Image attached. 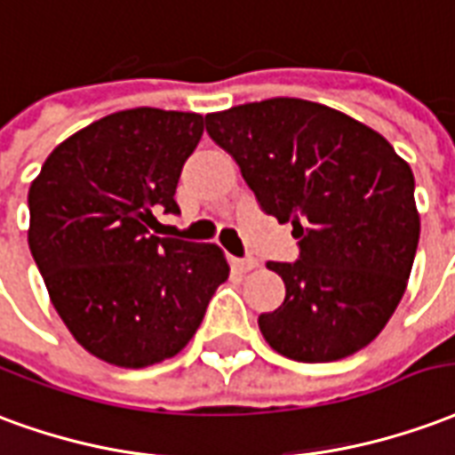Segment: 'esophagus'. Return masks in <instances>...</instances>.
Instances as JSON below:
<instances>
[{
	"label": "esophagus",
	"instance_id": "esophagus-1",
	"mask_svg": "<svg viewBox=\"0 0 455 455\" xmlns=\"http://www.w3.org/2000/svg\"><path fill=\"white\" fill-rule=\"evenodd\" d=\"M230 267L237 268L240 274H247V271H251V268L257 267V261H254V259H237V257H230Z\"/></svg>",
	"mask_w": 455,
	"mask_h": 455
}]
</instances>
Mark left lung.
Here are the masks:
<instances>
[{
  "mask_svg": "<svg viewBox=\"0 0 455 455\" xmlns=\"http://www.w3.org/2000/svg\"><path fill=\"white\" fill-rule=\"evenodd\" d=\"M257 204L291 220L296 261H268L286 283L259 315L271 349L303 363L349 356L386 327L419 242L414 177L393 145L330 106L267 99L205 116Z\"/></svg>",
  "mask_w": 455,
  "mask_h": 455,
  "instance_id": "1",
  "label": "left lung"
}]
</instances>
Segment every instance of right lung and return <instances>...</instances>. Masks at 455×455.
I'll list each match as a JSON object with an SVG mask.
<instances>
[{
	"instance_id": "right-lung-1",
	"label": "right lung",
	"mask_w": 455,
	"mask_h": 455,
	"mask_svg": "<svg viewBox=\"0 0 455 455\" xmlns=\"http://www.w3.org/2000/svg\"><path fill=\"white\" fill-rule=\"evenodd\" d=\"M204 116L128 108L60 142L28 191V247L55 310L96 359L145 368L184 349L228 261L215 244L148 232L179 213Z\"/></svg>"
}]
</instances>
